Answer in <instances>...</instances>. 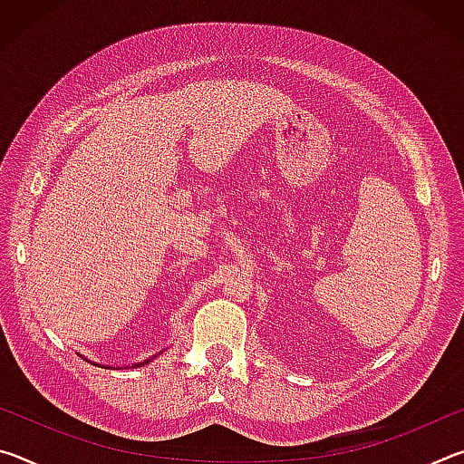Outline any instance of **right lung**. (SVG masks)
I'll return each instance as SVG.
<instances>
[{"label":"right lung","instance_id":"obj_1","mask_svg":"<svg viewBox=\"0 0 464 464\" xmlns=\"http://www.w3.org/2000/svg\"><path fill=\"white\" fill-rule=\"evenodd\" d=\"M160 354H161V352H160ZM83 358V356H82ZM153 358H157V354L155 356H151V358H147V360H143V362H137V364H132V366H124V368H137V366H145V364H149V362H151V360ZM85 360H88V358H85ZM88 362H90V360H88ZM93 364V362H92ZM96 366H102V368H108V366H104V364H96Z\"/></svg>","mask_w":464,"mask_h":464}]
</instances>
